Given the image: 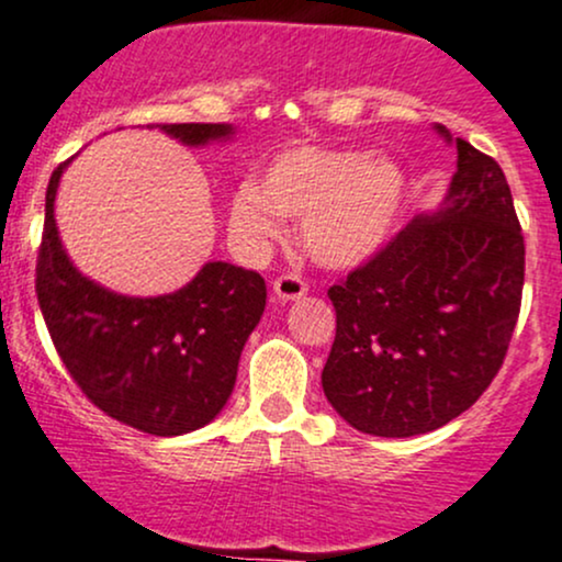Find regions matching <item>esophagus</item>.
Listing matches in <instances>:
<instances>
[{
    "label": "esophagus",
    "mask_w": 562,
    "mask_h": 562,
    "mask_svg": "<svg viewBox=\"0 0 562 562\" xmlns=\"http://www.w3.org/2000/svg\"><path fill=\"white\" fill-rule=\"evenodd\" d=\"M274 295L282 301H299L306 295V282L299 274H282L274 280Z\"/></svg>",
    "instance_id": "esophagus-1"
}]
</instances>
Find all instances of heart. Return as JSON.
I'll list each match as a JSON object with an SVG mask.
<instances>
[{
  "label": "heart",
  "instance_id": "heart-1",
  "mask_svg": "<svg viewBox=\"0 0 562 562\" xmlns=\"http://www.w3.org/2000/svg\"><path fill=\"white\" fill-rule=\"evenodd\" d=\"M405 200L408 178L394 159L362 149L299 146L271 159L261 187L239 183L229 224L248 245H263L280 237V215L299 218L301 245L312 261L351 269L390 243Z\"/></svg>",
  "mask_w": 562,
  "mask_h": 562
}]
</instances>
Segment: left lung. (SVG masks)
<instances>
[{"label": "left lung", "mask_w": 562, "mask_h": 562, "mask_svg": "<svg viewBox=\"0 0 562 562\" xmlns=\"http://www.w3.org/2000/svg\"><path fill=\"white\" fill-rule=\"evenodd\" d=\"M435 131L459 154L446 200L328 291L325 397L375 437L427 435L470 408L520 314L526 245L507 178L488 154Z\"/></svg>", "instance_id": "8db88e82"}]
</instances>
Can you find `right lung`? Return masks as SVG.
<instances>
[{
    "label": "right lung",
    "mask_w": 562,
    "mask_h": 562,
    "mask_svg": "<svg viewBox=\"0 0 562 562\" xmlns=\"http://www.w3.org/2000/svg\"><path fill=\"white\" fill-rule=\"evenodd\" d=\"M202 149L234 138L232 125H157ZM55 168L45 196V234L36 263L42 317L79 390L106 416L157 437L211 424L237 381L239 355L267 306L263 277L207 261L178 291L122 295L74 267L55 224Z\"/></svg>",
    "instance_id": "1"
}]
</instances>
